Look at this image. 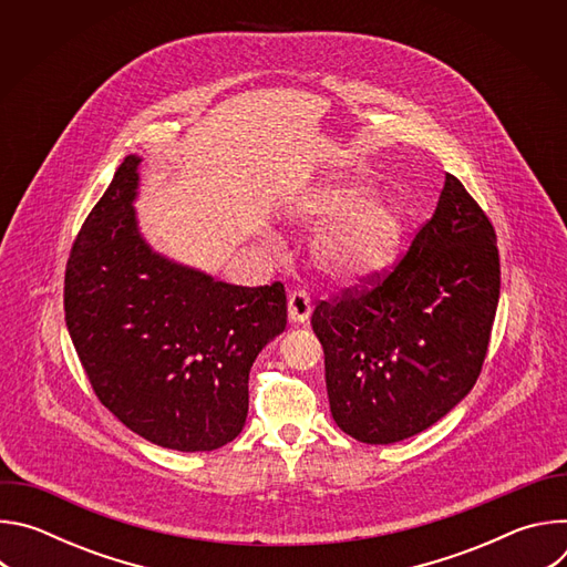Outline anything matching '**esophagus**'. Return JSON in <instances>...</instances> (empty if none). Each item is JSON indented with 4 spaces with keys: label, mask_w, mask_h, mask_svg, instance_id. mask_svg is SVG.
<instances>
[{
    "label": "esophagus",
    "mask_w": 567,
    "mask_h": 567,
    "mask_svg": "<svg viewBox=\"0 0 567 567\" xmlns=\"http://www.w3.org/2000/svg\"><path fill=\"white\" fill-rule=\"evenodd\" d=\"M311 313V298L305 289L289 291V318L291 322H307Z\"/></svg>",
    "instance_id": "esophagus-1"
}]
</instances>
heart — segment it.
I'll list each match as a JSON object with an SVG mask.
<instances>
[{
    "instance_id": "heart-1",
    "label": "heart",
    "mask_w": 567,
    "mask_h": 567,
    "mask_svg": "<svg viewBox=\"0 0 567 567\" xmlns=\"http://www.w3.org/2000/svg\"><path fill=\"white\" fill-rule=\"evenodd\" d=\"M298 217L322 228L313 247L316 265L334 280H359L388 267L401 245L403 219L394 204L372 197L363 179H343L311 193L300 206Z\"/></svg>"
}]
</instances>
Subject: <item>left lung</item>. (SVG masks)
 Here are the masks:
<instances>
[{
    "mask_svg": "<svg viewBox=\"0 0 567 567\" xmlns=\"http://www.w3.org/2000/svg\"><path fill=\"white\" fill-rule=\"evenodd\" d=\"M498 298L494 224L446 175L406 256L311 313L339 429L365 444H392L442 420L480 377Z\"/></svg>",
    "mask_w": 567,
    "mask_h": 567,
    "instance_id": "left-lung-1",
    "label": "left lung"
}]
</instances>
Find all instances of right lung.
Wrapping results in <instances>:
<instances>
[{"label":"right lung","instance_id":"right-lung-1","mask_svg":"<svg viewBox=\"0 0 567 567\" xmlns=\"http://www.w3.org/2000/svg\"><path fill=\"white\" fill-rule=\"evenodd\" d=\"M130 154L78 230L64 320L103 406L147 442L215 451L245 429L249 372L287 326L282 282L237 287L152 254Z\"/></svg>","mask_w":567,"mask_h":567}]
</instances>
